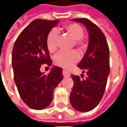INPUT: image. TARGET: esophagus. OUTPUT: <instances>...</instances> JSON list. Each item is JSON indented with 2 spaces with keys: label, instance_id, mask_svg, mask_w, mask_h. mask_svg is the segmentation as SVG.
<instances>
[{
  "label": "esophagus",
  "instance_id": "esophagus-1",
  "mask_svg": "<svg viewBox=\"0 0 127 127\" xmlns=\"http://www.w3.org/2000/svg\"><path fill=\"white\" fill-rule=\"evenodd\" d=\"M63 75L64 77H70V73L68 71H66L65 70H63Z\"/></svg>",
  "mask_w": 127,
  "mask_h": 127
}]
</instances>
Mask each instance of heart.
<instances>
[{
    "instance_id": "1",
    "label": "heart",
    "mask_w": 127,
    "mask_h": 127,
    "mask_svg": "<svg viewBox=\"0 0 127 127\" xmlns=\"http://www.w3.org/2000/svg\"><path fill=\"white\" fill-rule=\"evenodd\" d=\"M64 30L71 38L74 40V44L80 50L83 51L86 48V43L83 39L84 34V29L79 24L71 23L64 26ZM58 32L56 29H52L46 37V45L49 52L55 53L57 50ZM79 55L75 50L70 52H60L55 56L54 63L56 65L68 68L78 62Z\"/></svg>"
}]
</instances>
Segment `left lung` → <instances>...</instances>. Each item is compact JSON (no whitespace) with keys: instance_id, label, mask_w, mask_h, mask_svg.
<instances>
[{"instance_id":"1","label":"left lung","mask_w":127,"mask_h":127,"mask_svg":"<svg viewBox=\"0 0 127 127\" xmlns=\"http://www.w3.org/2000/svg\"><path fill=\"white\" fill-rule=\"evenodd\" d=\"M72 21L85 25L89 41L85 55L78 64L86 77L82 79L78 75H71L74 85L70 101L75 110L88 112L97 106L105 91L110 73L109 45L102 30L90 20L82 18Z\"/></svg>"}]
</instances>
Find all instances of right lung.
Returning a JSON list of instances; mask_svg holds the SVG:
<instances>
[{
    "mask_svg": "<svg viewBox=\"0 0 127 127\" xmlns=\"http://www.w3.org/2000/svg\"><path fill=\"white\" fill-rule=\"evenodd\" d=\"M59 20L36 19L16 38L12 55L14 79L18 93L30 108L41 110L48 106L54 89L63 79L62 68L53 66L48 75L40 71L43 64L51 66L46 37Z\"/></svg>",
    "mask_w": 127,
    "mask_h": 127,
    "instance_id": "1",
    "label": "right lung"
}]
</instances>
